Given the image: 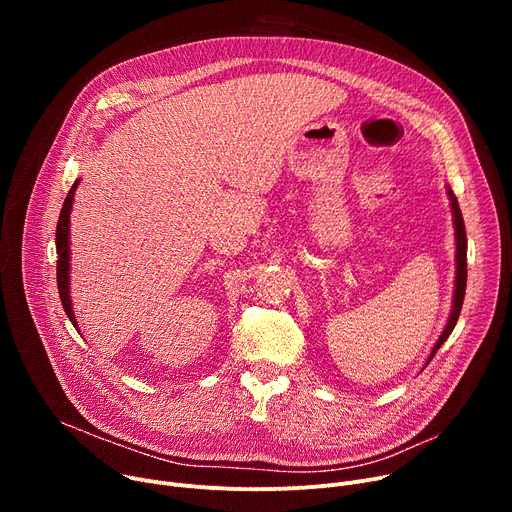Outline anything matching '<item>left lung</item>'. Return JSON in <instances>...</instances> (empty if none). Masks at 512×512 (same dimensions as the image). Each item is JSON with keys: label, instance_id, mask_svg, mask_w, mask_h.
I'll list each match as a JSON object with an SVG mask.
<instances>
[{"label": "left lung", "instance_id": "1", "mask_svg": "<svg viewBox=\"0 0 512 512\" xmlns=\"http://www.w3.org/2000/svg\"><path fill=\"white\" fill-rule=\"evenodd\" d=\"M446 193L450 199V209H452V222H454V238H456V276H454V294H452V309L446 321V328L440 334V338L436 340L432 353H429L425 365L434 359V355L438 353V348L446 342V338L452 334L456 321H459L461 315V307L465 301V288H467V232H465V222H463V213L459 207V201H456L454 193L450 191V186H446Z\"/></svg>", "mask_w": 512, "mask_h": 512}]
</instances>
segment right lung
I'll list each match as a JSON object with an SVG mask.
<instances>
[{
  "mask_svg": "<svg viewBox=\"0 0 512 512\" xmlns=\"http://www.w3.org/2000/svg\"><path fill=\"white\" fill-rule=\"evenodd\" d=\"M80 178L74 180L70 193L66 195L64 207L60 211V220L56 228V251H58V290H60V299L64 305V311L68 319L72 321V326L76 328V317L72 311V299H70V211L74 203V193L78 188Z\"/></svg>",
  "mask_w": 512,
  "mask_h": 512,
  "instance_id": "add662e5",
  "label": "right lung"
}]
</instances>
